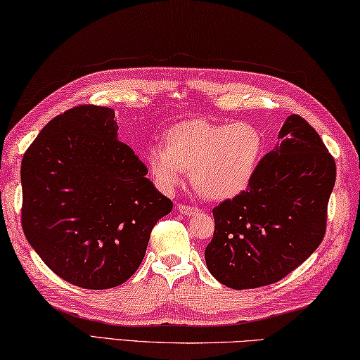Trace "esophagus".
Masks as SVG:
<instances>
[{
  "instance_id": "1",
  "label": "esophagus",
  "mask_w": 360,
  "mask_h": 360,
  "mask_svg": "<svg viewBox=\"0 0 360 360\" xmlns=\"http://www.w3.org/2000/svg\"><path fill=\"white\" fill-rule=\"evenodd\" d=\"M178 211L181 212V214H184V215H193V214H197L200 209L198 207H195V206H187V205H178Z\"/></svg>"
}]
</instances>
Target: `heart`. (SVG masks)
<instances>
[{
    "label": "heart",
    "instance_id": "heart-1",
    "mask_svg": "<svg viewBox=\"0 0 360 360\" xmlns=\"http://www.w3.org/2000/svg\"><path fill=\"white\" fill-rule=\"evenodd\" d=\"M261 154L263 136L253 124L197 117L169 127L165 145L146 151V165L162 192H174L191 169L192 184L206 198L226 200L248 186Z\"/></svg>",
    "mask_w": 360,
    "mask_h": 360
}]
</instances>
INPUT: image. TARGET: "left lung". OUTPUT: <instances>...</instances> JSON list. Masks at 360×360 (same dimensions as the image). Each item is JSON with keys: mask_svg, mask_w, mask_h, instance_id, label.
Listing matches in <instances>:
<instances>
[{"mask_svg": "<svg viewBox=\"0 0 360 360\" xmlns=\"http://www.w3.org/2000/svg\"><path fill=\"white\" fill-rule=\"evenodd\" d=\"M335 162L304 117L291 115L248 187L214 207L209 272L233 290L276 283L321 244Z\"/></svg>", "mask_w": 360, "mask_h": 360, "instance_id": "obj_1", "label": "left lung"}]
</instances>
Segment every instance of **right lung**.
Here are the masks:
<instances>
[{"label":"right lung","instance_id":"obj_1","mask_svg":"<svg viewBox=\"0 0 360 360\" xmlns=\"http://www.w3.org/2000/svg\"><path fill=\"white\" fill-rule=\"evenodd\" d=\"M117 140L115 112L78 105L56 116L22 160V226L56 276L86 290L126 282L173 202Z\"/></svg>","mask_w":360,"mask_h":360}]
</instances>
